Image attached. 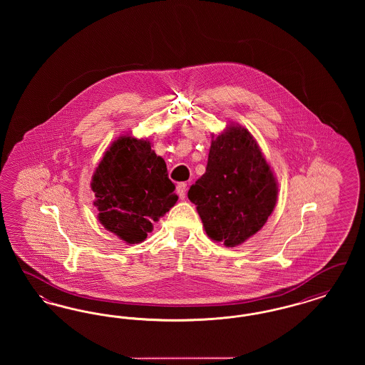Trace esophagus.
<instances>
[{"label": "esophagus", "mask_w": 365, "mask_h": 365, "mask_svg": "<svg viewBox=\"0 0 365 365\" xmlns=\"http://www.w3.org/2000/svg\"><path fill=\"white\" fill-rule=\"evenodd\" d=\"M186 190H187V185L186 183H179L178 187H176V192L179 195L180 200H185L186 198Z\"/></svg>", "instance_id": "1"}]
</instances>
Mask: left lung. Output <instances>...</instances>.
Wrapping results in <instances>:
<instances>
[{
    "mask_svg": "<svg viewBox=\"0 0 365 365\" xmlns=\"http://www.w3.org/2000/svg\"><path fill=\"white\" fill-rule=\"evenodd\" d=\"M187 195L209 237L234 247L267 223L277 204L278 186L250 133L230 125L212 140L207 171Z\"/></svg>",
    "mask_w": 365,
    "mask_h": 365,
    "instance_id": "obj_1",
    "label": "left lung"
}]
</instances>
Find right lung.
Here are the masks:
<instances>
[{
    "label": "right lung",
    "mask_w": 365,
    "mask_h": 365,
    "mask_svg": "<svg viewBox=\"0 0 365 365\" xmlns=\"http://www.w3.org/2000/svg\"><path fill=\"white\" fill-rule=\"evenodd\" d=\"M101 225L127 243L142 242L178 201L165 161L150 142L123 135L105 152L93 175Z\"/></svg>",
    "instance_id": "obj_1"
}]
</instances>
